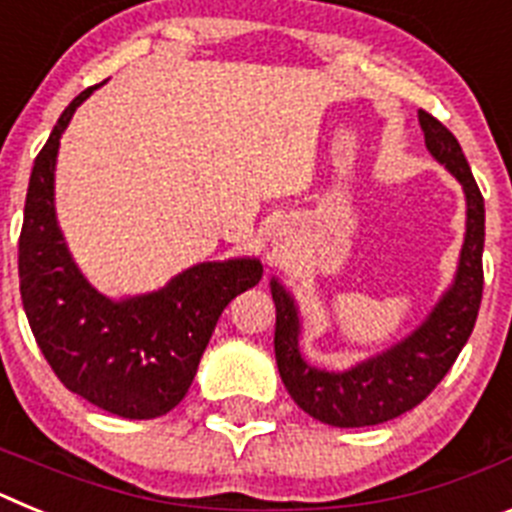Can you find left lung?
Segmentation results:
<instances>
[{
    "label": "left lung",
    "mask_w": 512,
    "mask_h": 512,
    "mask_svg": "<svg viewBox=\"0 0 512 512\" xmlns=\"http://www.w3.org/2000/svg\"><path fill=\"white\" fill-rule=\"evenodd\" d=\"M418 120L428 151L459 179L467 194V235L456 282L431 312V318L413 336L377 359L364 361L343 374L320 372L302 361L297 348L300 320L295 302L282 284L271 282V297L277 305L274 354L284 387L307 415L336 428L387 423L420 405L454 366L477 323L485 284V200L454 133L431 112L418 110Z\"/></svg>",
    "instance_id": "obj_1"
}]
</instances>
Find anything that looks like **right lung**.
<instances>
[{
    "mask_svg": "<svg viewBox=\"0 0 512 512\" xmlns=\"http://www.w3.org/2000/svg\"><path fill=\"white\" fill-rule=\"evenodd\" d=\"M97 87L58 117L38 153L20 233V295L35 341L63 387L130 420L166 415L187 395L220 312L261 282L256 259L197 264L164 289L112 302L71 261L53 207L61 133Z\"/></svg>",
    "mask_w": 512,
    "mask_h": 512,
    "instance_id": "right-lung-1",
    "label": "right lung"
}]
</instances>
